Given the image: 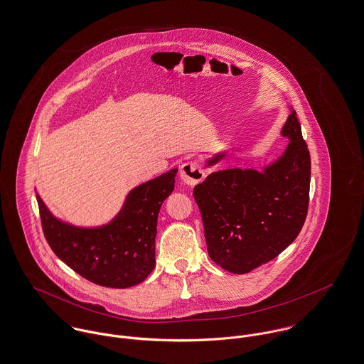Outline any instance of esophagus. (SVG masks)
<instances>
[{"label": "esophagus", "mask_w": 364, "mask_h": 364, "mask_svg": "<svg viewBox=\"0 0 364 364\" xmlns=\"http://www.w3.org/2000/svg\"><path fill=\"white\" fill-rule=\"evenodd\" d=\"M180 177L188 186H196L201 183L205 178V171L202 168L201 163L197 161L183 163L180 167Z\"/></svg>", "instance_id": "esophagus-1"}]
</instances>
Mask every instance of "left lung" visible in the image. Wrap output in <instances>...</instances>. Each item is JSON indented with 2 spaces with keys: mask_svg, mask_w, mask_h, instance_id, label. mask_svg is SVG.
Segmentation results:
<instances>
[{
  "mask_svg": "<svg viewBox=\"0 0 364 364\" xmlns=\"http://www.w3.org/2000/svg\"><path fill=\"white\" fill-rule=\"evenodd\" d=\"M281 134L289 142L275 162L213 171L194 188L208 254L229 272L242 275L274 259L304 225L311 162L291 107ZM223 158L216 154L206 167Z\"/></svg>",
  "mask_w": 364,
  "mask_h": 364,
  "instance_id": "left-lung-1",
  "label": "left lung"
}]
</instances>
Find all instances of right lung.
<instances>
[{"label":"right lung","instance_id":"right-lung-1","mask_svg":"<svg viewBox=\"0 0 364 364\" xmlns=\"http://www.w3.org/2000/svg\"><path fill=\"white\" fill-rule=\"evenodd\" d=\"M177 168L132 188L119 213L95 228L75 226L55 218L41 196L44 237L54 254L90 282L125 289L144 282L154 271L158 215L174 190Z\"/></svg>","mask_w":364,"mask_h":364}]
</instances>
